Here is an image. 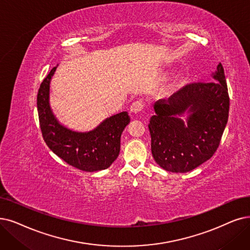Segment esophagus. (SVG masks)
Wrapping results in <instances>:
<instances>
[{
    "mask_svg": "<svg viewBox=\"0 0 250 250\" xmlns=\"http://www.w3.org/2000/svg\"><path fill=\"white\" fill-rule=\"evenodd\" d=\"M144 104L142 102H134L130 106V112L134 115L139 114L144 111Z\"/></svg>",
    "mask_w": 250,
    "mask_h": 250,
    "instance_id": "obj_1",
    "label": "esophagus"
}]
</instances>
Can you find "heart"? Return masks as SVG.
I'll return each mask as SVG.
<instances>
[{
  "mask_svg": "<svg viewBox=\"0 0 250 250\" xmlns=\"http://www.w3.org/2000/svg\"><path fill=\"white\" fill-rule=\"evenodd\" d=\"M183 82H184V76H183L182 74H178V75L175 76L172 84H173L174 86H178V85L183 84Z\"/></svg>",
  "mask_w": 250,
  "mask_h": 250,
  "instance_id": "1",
  "label": "heart"
}]
</instances>
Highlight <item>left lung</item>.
<instances>
[{
  "mask_svg": "<svg viewBox=\"0 0 250 250\" xmlns=\"http://www.w3.org/2000/svg\"><path fill=\"white\" fill-rule=\"evenodd\" d=\"M212 78V82L188 84L154 105L156 115L148 124L152 154L166 171L193 170L210 159L221 143L229 107L222 63Z\"/></svg>",
  "mask_w": 250,
  "mask_h": 250,
  "instance_id": "1",
  "label": "left lung"
}]
</instances>
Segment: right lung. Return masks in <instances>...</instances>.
Here are the masks:
<instances>
[{"mask_svg": "<svg viewBox=\"0 0 250 250\" xmlns=\"http://www.w3.org/2000/svg\"><path fill=\"white\" fill-rule=\"evenodd\" d=\"M53 67L39 88L37 106L44 141L64 162L80 170L93 172L108 168L120 153V141L124 128L130 122L127 112L105 119L95 129L77 132L58 122L49 104L50 81Z\"/></svg>", "mask_w": 250, "mask_h": 250, "instance_id": "right-lung-1", "label": "right lung"}]
</instances>
